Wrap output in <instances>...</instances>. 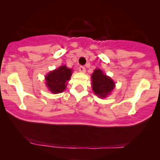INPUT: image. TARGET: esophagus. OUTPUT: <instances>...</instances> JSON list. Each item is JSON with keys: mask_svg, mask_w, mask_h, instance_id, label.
I'll use <instances>...</instances> for the list:
<instances>
[{"mask_svg": "<svg viewBox=\"0 0 160 160\" xmlns=\"http://www.w3.org/2000/svg\"><path fill=\"white\" fill-rule=\"evenodd\" d=\"M79 71L82 73H85L86 72L85 67H83V66H80V67H79Z\"/></svg>", "mask_w": 160, "mask_h": 160, "instance_id": "obj_1", "label": "esophagus"}]
</instances>
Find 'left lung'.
<instances>
[{"label": "left lung", "mask_w": 160, "mask_h": 160, "mask_svg": "<svg viewBox=\"0 0 160 160\" xmlns=\"http://www.w3.org/2000/svg\"><path fill=\"white\" fill-rule=\"evenodd\" d=\"M91 78L92 90L99 98H106L114 89L115 82L102 70L95 69Z\"/></svg>", "instance_id": "1"}]
</instances>
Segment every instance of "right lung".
<instances>
[{
	"instance_id": "obj_1",
	"label": "right lung",
	"mask_w": 160,
	"mask_h": 160,
	"mask_svg": "<svg viewBox=\"0 0 160 160\" xmlns=\"http://www.w3.org/2000/svg\"><path fill=\"white\" fill-rule=\"evenodd\" d=\"M72 70L65 65L60 66L58 68L51 71L46 76V85L51 92H62L65 89L68 82L72 74Z\"/></svg>"
}]
</instances>
